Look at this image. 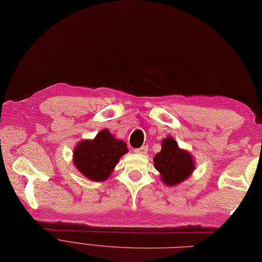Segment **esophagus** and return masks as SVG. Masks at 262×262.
I'll list each match as a JSON object with an SVG mask.
<instances>
[{"label":"esophagus","instance_id":"obj_1","mask_svg":"<svg viewBox=\"0 0 262 262\" xmlns=\"http://www.w3.org/2000/svg\"><path fill=\"white\" fill-rule=\"evenodd\" d=\"M136 154H141V155H146L148 152V146H142L141 148H138L134 150Z\"/></svg>","mask_w":262,"mask_h":262}]
</instances>
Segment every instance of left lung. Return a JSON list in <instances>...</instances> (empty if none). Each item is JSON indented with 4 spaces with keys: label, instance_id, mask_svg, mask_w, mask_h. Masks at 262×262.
<instances>
[{
    "label": "left lung",
    "instance_id": "8db88e82",
    "mask_svg": "<svg viewBox=\"0 0 262 262\" xmlns=\"http://www.w3.org/2000/svg\"><path fill=\"white\" fill-rule=\"evenodd\" d=\"M156 169L161 173V180L166 185H177L188 179L195 169L191 154L179 148L172 138L162 141L161 151L154 158Z\"/></svg>",
    "mask_w": 262,
    "mask_h": 262
}]
</instances>
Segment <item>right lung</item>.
I'll use <instances>...</instances> for the list:
<instances>
[{
	"label": "right lung",
	"mask_w": 262,
	"mask_h": 262,
	"mask_svg": "<svg viewBox=\"0 0 262 262\" xmlns=\"http://www.w3.org/2000/svg\"><path fill=\"white\" fill-rule=\"evenodd\" d=\"M127 152V143L115 139L104 129L94 140H84L77 144L73 151V163L83 176L101 182L111 177L120 157Z\"/></svg>",
	"instance_id": "add662e5"
}]
</instances>
